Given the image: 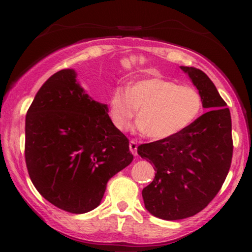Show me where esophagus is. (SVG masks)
<instances>
[{
	"label": "esophagus",
	"mask_w": 252,
	"mask_h": 252,
	"mask_svg": "<svg viewBox=\"0 0 252 252\" xmlns=\"http://www.w3.org/2000/svg\"><path fill=\"white\" fill-rule=\"evenodd\" d=\"M136 149H137V142L135 140H130L129 141V150H130V153L134 155V156H136L137 155Z\"/></svg>",
	"instance_id": "obj_1"
}]
</instances>
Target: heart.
Instances as JSON below:
<instances>
[{
	"instance_id": "b5f03b06",
	"label": "heart",
	"mask_w": 252,
	"mask_h": 252,
	"mask_svg": "<svg viewBox=\"0 0 252 252\" xmlns=\"http://www.w3.org/2000/svg\"><path fill=\"white\" fill-rule=\"evenodd\" d=\"M202 96L195 88L163 78L118 86L109 99V115L117 129L125 130L139 111V128L150 139L161 140L194 123L202 110Z\"/></svg>"
}]
</instances>
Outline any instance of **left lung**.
I'll return each instance as SVG.
<instances>
[{
    "instance_id": "obj_1",
    "label": "left lung",
    "mask_w": 252,
    "mask_h": 252,
    "mask_svg": "<svg viewBox=\"0 0 252 252\" xmlns=\"http://www.w3.org/2000/svg\"><path fill=\"white\" fill-rule=\"evenodd\" d=\"M208 110L181 132L143 143L137 154L154 165V181L142 190L144 206L164 220L195 216L216 197L232 164V119L226 102L204 72L181 66Z\"/></svg>"
}]
</instances>
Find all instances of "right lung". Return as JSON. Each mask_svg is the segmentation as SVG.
Instances as JSON below:
<instances>
[{
  "label": "right lung",
  "mask_w": 252,
  "mask_h": 252,
  "mask_svg": "<svg viewBox=\"0 0 252 252\" xmlns=\"http://www.w3.org/2000/svg\"><path fill=\"white\" fill-rule=\"evenodd\" d=\"M133 160L108 106L75 82L73 70L48 79L27 110L25 161L40 195L70 213L99 205L106 184Z\"/></svg>",
  "instance_id": "right-lung-1"
}]
</instances>
